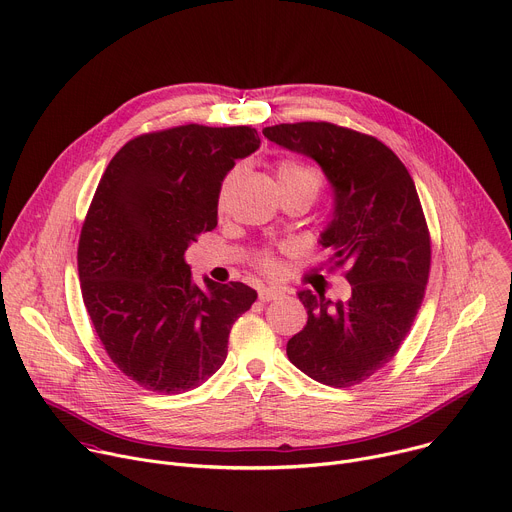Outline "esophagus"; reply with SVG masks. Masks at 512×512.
Returning a JSON list of instances; mask_svg holds the SVG:
<instances>
[{"label":"esophagus","mask_w":512,"mask_h":512,"mask_svg":"<svg viewBox=\"0 0 512 512\" xmlns=\"http://www.w3.org/2000/svg\"><path fill=\"white\" fill-rule=\"evenodd\" d=\"M283 296V289L275 287V285H263L259 287V300L261 302H271V300H277Z\"/></svg>","instance_id":"obj_1"}]
</instances>
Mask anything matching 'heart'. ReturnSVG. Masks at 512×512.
Instances as JSON below:
<instances>
[{
	"mask_svg": "<svg viewBox=\"0 0 512 512\" xmlns=\"http://www.w3.org/2000/svg\"><path fill=\"white\" fill-rule=\"evenodd\" d=\"M277 182H279V184H285V182H304V184L314 186L316 192H318V186H320L318 174H316L312 168H308V166H304V164H300V162H294V160H283V162H279V166H277ZM261 267H263L265 271H269V273L277 271V263H275V259L269 257V255H263V257H261Z\"/></svg>",
	"mask_w": 512,
	"mask_h": 512,
	"instance_id": "heart-1",
	"label": "heart"
}]
</instances>
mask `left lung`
I'll list each match as a JSON object with an SVG mask.
<instances>
[{"instance_id": "obj_1", "label": "left lung", "mask_w": 512, "mask_h": 512, "mask_svg": "<svg viewBox=\"0 0 512 512\" xmlns=\"http://www.w3.org/2000/svg\"><path fill=\"white\" fill-rule=\"evenodd\" d=\"M263 135L322 168L332 210L320 245L326 263L348 265L350 283L346 302L298 291L308 322L287 340V358L322 385H356L395 356L425 294L431 249L413 178L385 143L332 123H281Z\"/></svg>"}]
</instances>
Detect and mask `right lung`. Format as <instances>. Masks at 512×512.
Segmentation results:
<instances>
[{
    "label": "right lung",
    "mask_w": 512,
    "mask_h": 512,
    "mask_svg": "<svg viewBox=\"0 0 512 512\" xmlns=\"http://www.w3.org/2000/svg\"><path fill=\"white\" fill-rule=\"evenodd\" d=\"M259 145L247 125H182L125 143L99 182L79 241L83 300L109 358L143 389L200 387L257 300L241 281L198 287L186 251L216 227L225 176Z\"/></svg>",
    "instance_id": "obj_1"
}]
</instances>
